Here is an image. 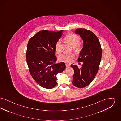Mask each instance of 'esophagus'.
Instances as JSON below:
<instances>
[{
    "instance_id": "esophagus-1",
    "label": "esophagus",
    "mask_w": 121,
    "mask_h": 121,
    "mask_svg": "<svg viewBox=\"0 0 121 121\" xmlns=\"http://www.w3.org/2000/svg\"><path fill=\"white\" fill-rule=\"evenodd\" d=\"M66 66L67 67H70V65L69 64H66Z\"/></svg>"
}]
</instances>
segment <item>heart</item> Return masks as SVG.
Returning <instances> with one entry per match:
<instances>
[{"mask_svg":"<svg viewBox=\"0 0 121 121\" xmlns=\"http://www.w3.org/2000/svg\"><path fill=\"white\" fill-rule=\"evenodd\" d=\"M65 39L68 42L70 43L73 47L77 46L81 40V38L79 36L72 33H69L67 34L65 37ZM62 43V41L61 39H59L57 40L55 43V49L57 54H59L61 52ZM76 48H78L79 47L77 46ZM74 57L75 55L73 53H65L60 55L58 59L60 62L69 63L71 62L72 60L74 58Z\"/></svg>","mask_w":121,"mask_h":121,"instance_id":"obj_1","label":"heart"}]
</instances>
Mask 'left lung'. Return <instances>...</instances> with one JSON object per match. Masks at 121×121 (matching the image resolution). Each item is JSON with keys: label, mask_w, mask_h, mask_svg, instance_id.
<instances>
[{"label": "left lung", "mask_w": 121, "mask_h": 121, "mask_svg": "<svg viewBox=\"0 0 121 121\" xmlns=\"http://www.w3.org/2000/svg\"><path fill=\"white\" fill-rule=\"evenodd\" d=\"M78 34L83 41V48L79 53L78 62H83L81 68L72 64L74 73L73 85L82 88L89 85L94 79L99 69L102 50L99 40L92 31L85 29H77Z\"/></svg>", "instance_id": "obj_1"}]
</instances>
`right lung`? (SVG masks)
<instances>
[{
	"instance_id": "right-lung-1",
	"label": "right lung",
	"mask_w": 121,
	"mask_h": 121,
	"mask_svg": "<svg viewBox=\"0 0 121 121\" xmlns=\"http://www.w3.org/2000/svg\"><path fill=\"white\" fill-rule=\"evenodd\" d=\"M63 31L41 30L30 38L28 43L26 61L30 73L36 82L46 89L57 85V74L66 68L64 62L55 63L57 61L55 45Z\"/></svg>"
}]
</instances>
